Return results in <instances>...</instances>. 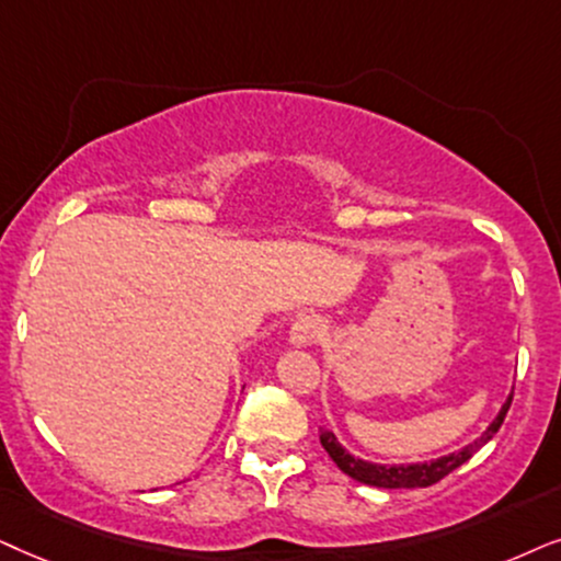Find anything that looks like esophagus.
<instances>
[{
  "label": "esophagus",
  "instance_id": "34e87169",
  "mask_svg": "<svg viewBox=\"0 0 561 561\" xmlns=\"http://www.w3.org/2000/svg\"><path fill=\"white\" fill-rule=\"evenodd\" d=\"M320 335H323V323L316 316H302L297 318L293 328H289V341L295 346H308V343H316Z\"/></svg>",
  "mask_w": 561,
  "mask_h": 561
}]
</instances>
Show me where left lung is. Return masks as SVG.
Wrapping results in <instances>:
<instances>
[{"label": "left lung", "mask_w": 561, "mask_h": 561, "mask_svg": "<svg viewBox=\"0 0 561 561\" xmlns=\"http://www.w3.org/2000/svg\"><path fill=\"white\" fill-rule=\"evenodd\" d=\"M513 394L507 398V402L500 410V415L495 421L490 423V428L482 433L477 442H472L469 446H465L461 451H454L449 457L442 459H433V461H423V465H408V467H385V465H371V461H362L354 459L348 451H343V446L335 442V436L331 431L320 433V444L328 451L343 474H348L351 480L362 482V484H371V488H385V490H398V488H431V484L442 482L446 474H451L454 469L465 465L467 459H472V454H477V449H482L484 444L490 442L492 436L500 431V425L505 421L507 408H511Z\"/></svg>", "instance_id": "obj_1"}]
</instances>
